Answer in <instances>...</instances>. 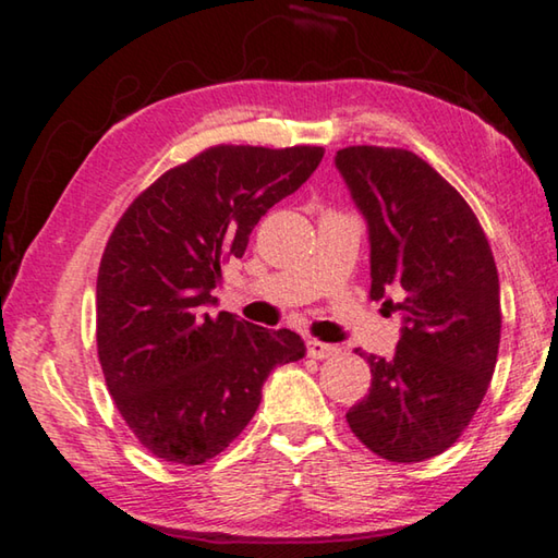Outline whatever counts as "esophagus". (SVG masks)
<instances>
[{
	"instance_id": "obj_1",
	"label": "esophagus",
	"mask_w": 558,
	"mask_h": 558,
	"mask_svg": "<svg viewBox=\"0 0 558 558\" xmlns=\"http://www.w3.org/2000/svg\"><path fill=\"white\" fill-rule=\"evenodd\" d=\"M337 354V347L335 344H327V342H319V339H310L307 342V356L313 359H327Z\"/></svg>"
}]
</instances>
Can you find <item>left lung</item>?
I'll use <instances>...</instances> for the list:
<instances>
[{
    "instance_id": "8db88e82",
    "label": "left lung",
    "mask_w": 558,
    "mask_h": 558,
    "mask_svg": "<svg viewBox=\"0 0 558 558\" xmlns=\"http://www.w3.org/2000/svg\"><path fill=\"white\" fill-rule=\"evenodd\" d=\"M335 162L369 223V298L405 323L391 359L366 356L372 389L347 423L376 456L428 460L470 426L495 374L502 307L493 248L458 189L409 149L354 145Z\"/></svg>"
}]
</instances>
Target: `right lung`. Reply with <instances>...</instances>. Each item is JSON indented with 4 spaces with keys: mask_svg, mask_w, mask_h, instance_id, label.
I'll return each instance as SVG.
<instances>
[{
    "mask_svg": "<svg viewBox=\"0 0 558 558\" xmlns=\"http://www.w3.org/2000/svg\"><path fill=\"white\" fill-rule=\"evenodd\" d=\"M315 145H216L155 179L112 229L98 268V359L135 438L202 465L248 426L268 374L305 354L300 335L211 317L223 266L272 204L323 162Z\"/></svg>",
    "mask_w": 558,
    "mask_h": 558,
    "instance_id": "1",
    "label": "right lung"
}]
</instances>
